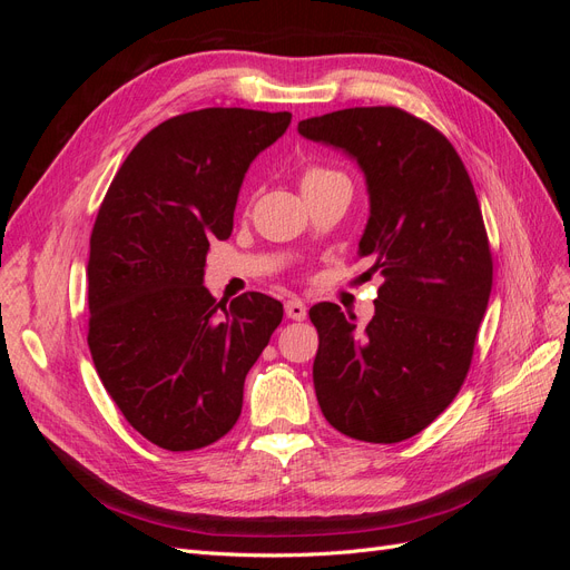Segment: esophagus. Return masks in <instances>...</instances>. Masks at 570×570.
<instances>
[{"mask_svg": "<svg viewBox=\"0 0 570 570\" xmlns=\"http://www.w3.org/2000/svg\"><path fill=\"white\" fill-rule=\"evenodd\" d=\"M285 314L292 321H304L306 318V304L302 299H289L285 304Z\"/></svg>", "mask_w": 570, "mask_h": 570, "instance_id": "esophagus-1", "label": "esophagus"}]
</instances>
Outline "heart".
Returning <instances> with one entry per match:
<instances>
[{
	"label": "heart",
	"instance_id": "obj_1",
	"mask_svg": "<svg viewBox=\"0 0 570 570\" xmlns=\"http://www.w3.org/2000/svg\"><path fill=\"white\" fill-rule=\"evenodd\" d=\"M327 170H323V168H308L306 174H304V180H312V178H318V176H325Z\"/></svg>",
	"mask_w": 570,
	"mask_h": 570
}]
</instances>
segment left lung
<instances>
[{
  "instance_id": "left-lung-1",
  "label": "left lung",
  "mask_w": 570,
  "mask_h": 570,
  "mask_svg": "<svg viewBox=\"0 0 570 570\" xmlns=\"http://www.w3.org/2000/svg\"><path fill=\"white\" fill-rule=\"evenodd\" d=\"M299 135L347 154L366 180L358 256L381 273L366 327L333 302L312 306L314 387L342 435L392 444L419 435L469 373L492 289V254L456 149L396 107H354L299 120Z\"/></svg>"
}]
</instances>
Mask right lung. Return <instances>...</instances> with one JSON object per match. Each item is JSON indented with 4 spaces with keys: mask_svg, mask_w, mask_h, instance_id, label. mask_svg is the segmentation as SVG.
Here are the masks:
<instances>
[{
    "mask_svg": "<svg viewBox=\"0 0 570 570\" xmlns=\"http://www.w3.org/2000/svg\"><path fill=\"white\" fill-rule=\"evenodd\" d=\"M289 111L199 109L164 120L128 154L99 206L88 262V344L126 421L168 452L220 440L283 304L204 287L209 243L228 239L249 164Z\"/></svg>",
    "mask_w": 570,
    "mask_h": 570,
    "instance_id": "right-lung-1",
    "label": "right lung"
}]
</instances>
